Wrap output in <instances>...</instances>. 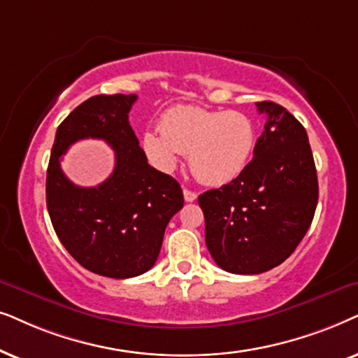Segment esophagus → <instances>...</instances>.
<instances>
[{"label":"esophagus","instance_id":"obj_1","mask_svg":"<svg viewBox=\"0 0 358 358\" xmlns=\"http://www.w3.org/2000/svg\"><path fill=\"white\" fill-rule=\"evenodd\" d=\"M183 196H185V201L192 203V201H194V199L198 198V194L194 193V192H192V189H188V188H183Z\"/></svg>","mask_w":358,"mask_h":358}]
</instances>
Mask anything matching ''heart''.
I'll use <instances>...</instances> for the list:
<instances>
[{"label": "heart", "instance_id": "heart-1", "mask_svg": "<svg viewBox=\"0 0 358 358\" xmlns=\"http://www.w3.org/2000/svg\"><path fill=\"white\" fill-rule=\"evenodd\" d=\"M142 145L162 170L175 169L180 154H188L189 166L209 185L237 178L254 155L257 127L239 111H209L198 106H175L160 119V132L147 131Z\"/></svg>", "mask_w": 358, "mask_h": 358}]
</instances>
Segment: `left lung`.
<instances>
[{
  "instance_id": "1",
  "label": "left lung",
  "mask_w": 358,
  "mask_h": 358,
  "mask_svg": "<svg viewBox=\"0 0 358 358\" xmlns=\"http://www.w3.org/2000/svg\"><path fill=\"white\" fill-rule=\"evenodd\" d=\"M265 131L245 170L199 194L206 245L229 273L257 275L288 259L311 226L317 175L306 129L280 104L255 103Z\"/></svg>"
}]
</instances>
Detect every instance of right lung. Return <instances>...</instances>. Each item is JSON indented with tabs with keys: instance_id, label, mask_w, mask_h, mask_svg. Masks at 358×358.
Returning a JSON list of instances; mask_svg holds the SVG:
<instances>
[{
	"instance_id": "obj_1",
	"label": "right lung",
	"mask_w": 358,
	"mask_h": 358,
	"mask_svg": "<svg viewBox=\"0 0 358 358\" xmlns=\"http://www.w3.org/2000/svg\"><path fill=\"white\" fill-rule=\"evenodd\" d=\"M136 94H98L76 106L57 129L47 169V209L55 234L85 268L132 278L157 262L166 224L183 208L170 175L147 164L129 124ZM101 138L117 155L113 173L98 187L71 184L59 157L75 141Z\"/></svg>"
}]
</instances>
